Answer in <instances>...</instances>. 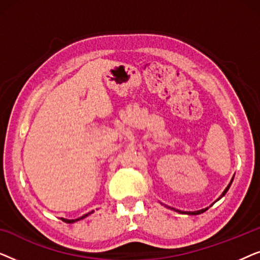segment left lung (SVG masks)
I'll list each match as a JSON object with an SVG mask.
<instances>
[{
    "label": "left lung",
    "instance_id": "8db88e82",
    "mask_svg": "<svg viewBox=\"0 0 260 260\" xmlns=\"http://www.w3.org/2000/svg\"><path fill=\"white\" fill-rule=\"evenodd\" d=\"M232 181H233V179H232V180H231V182H230V184H229V186H227V187H226V189L222 191V194H221V195H220V198H219V199H221V198L223 197V195H225V194L227 193V190H229V189H230V187H231V183H232ZM219 199H218V200H219ZM218 200H216V201H218ZM169 208H170V207H169ZM172 209H174V211H176V212H180V213H182V214H183V213H184V214H200V213H202V212H205V211H206V209H207V208H205V209H201V211H197V212H181V211H179V209H175V208H172Z\"/></svg>",
    "mask_w": 260,
    "mask_h": 260
}]
</instances>
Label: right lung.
<instances>
[{"label":"right lung","instance_id":"add662e5","mask_svg":"<svg viewBox=\"0 0 260 260\" xmlns=\"http://www.w3.org/2000/svg\"><path fill=\"white\" fill-rule=\"evenodd\" d=\"M91 213H93V211L90 212V213H87V214H85V215H83V216H80V218H78V219H72V220H69V219H63V218H61V220H62V221L67 222V223H72V222H76V221H78V220H81V219L86 218V216H87V215H90Z\"/></svg>","mask_w":260,"mask_h":260}]
</instances>
